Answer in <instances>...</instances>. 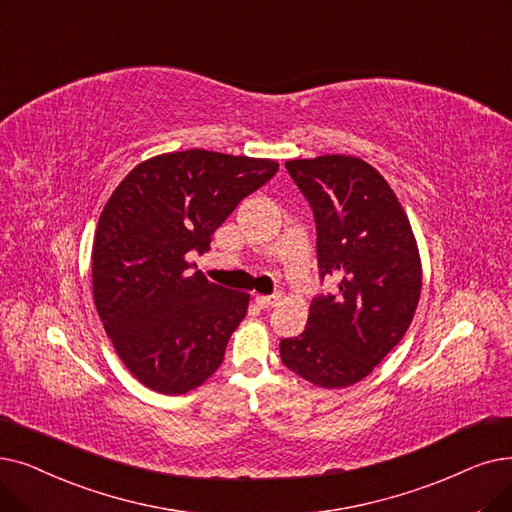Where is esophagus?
I'll use <instances>...</instances> for the list:
<instances>
[{
  "label": "esophagus",
  "instance_id": "obj_1",
  "mask_svg": "<svg viewBox=\"0 0 512 512\" xmlns=\"http://www.w3.org/2000/svg\"><path fill=\"white\" fill-rule=\"evenodd\" d=\"M280 299H282V295L280 293H274V295H257L255 297V303L259 305V307H274V305H278L280 303Z\"/></svg>",
  "mask_w": 512,
  "mask_h": 512
}]
</instances>
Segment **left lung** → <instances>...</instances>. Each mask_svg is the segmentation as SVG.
<instances>
[{"instance_id":"8db88e82","label":"left lung","mask_w":512,"mask_h":512,"mask_svg":"<svg viewBox=\"0 0 512 512\" xmlns=\"http://www.w3.org/2000/svg\"><path fill=\"white\" fill-rule=\"evenodd\" d=\"M316 219L320 278L299 337L280 341L282 364L324 389L368 376L402 341L420 297L422 268L410 221L385 177L345 154L284 163Z\"/></svg>"}]
</instances>
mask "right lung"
<instances>
[{"instance_id": "obj_1", "label": "right lung", "mask_w": 512, "mask_h": 512, "mask_svg": "<svg viewBox=\"0 0 512 512\" xmlns=\"http://www.w3.org/2000/svg\"><path fill=\"white\" fill-rule=\"evenodd\" d=\"M278 171L270 159L182 150L133 167L100 215L94 303L119 358L152 391L182 395L224 362L249 295L209 282L205 253L228 215Z\"/></svg>"}]
</instances>
